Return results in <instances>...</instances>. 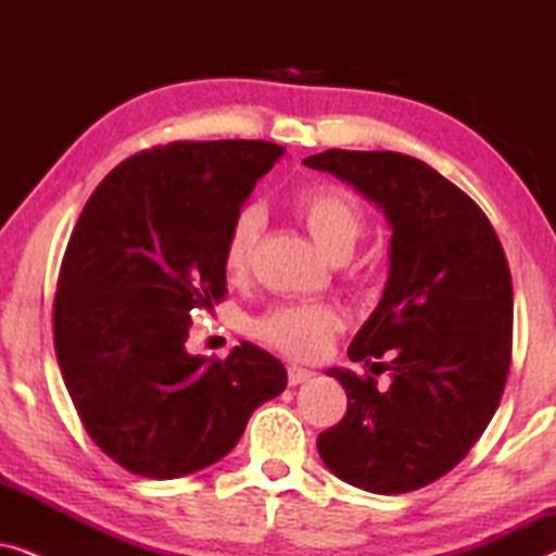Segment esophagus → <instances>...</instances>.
<instances>
[{
    "label": "esophagus",
    "instance_id": "1",
    "mask_svg": "<svg viewBox=\"0 0 556 556\" xmlns=\"http://www.w3.org/2000/svg\"><path fill=\"white\" fill-rule=\"evenodd\" d=\"M314 377V371L311 369H303V367H288V384L291 387H295V384H303V382H308V379Z\"/></svg>",
    "mask_w": 556,
    "mask_h": 556
}]
</instances>
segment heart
<instances>
[{
	"mask_svg": "<svg viewBox=\"0 0 556 556\" xmlns=\"http://www.w3.org/2000/svg\"><path fill=\"white\" fill-rule=\"evenodd\" d=\"M295 215L326 255H349L367 230L359 200L341 187H311L295 194ZM263 230V210L245 204L235 212L223 240V268L230 280H242L253 268L257 240ZM344 316L331 303H280L253 321V333L265 344L295 359H316L329 349Z\"/></svg>",
	"mask_w": 556,
	"mask_h": 556,
	"instance_id": "b5f03b06",
	"label": "heart"
}]
</instances>
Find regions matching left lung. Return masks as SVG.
I'll return each instance as SVG.
<instances>
[{"instance_id": "8db88e82", "label": "left lung", "mask_w": 556, "mask_h": 556, "mask_svg": "<svg viewBox=\"0 0 556 556\" xmlns=\"http://www.w3.org/2000/svg\"><path fill=\"white\" fill-rule=\"evenodd\" d=\"M303 164L344 179L392 227L382 301L349 346L352 362L387 359L392 384L329 369L349 407L318 435V455L356 489H422L466 458L504 394L514 326L504 248L483 210L420 159L329 149Z\"/></svg>"}]
</instances>
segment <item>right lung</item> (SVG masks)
<instances>
[{
    "mask_svg": "<svg viewBox=\"0 0 556 556\" xmlns=\"http://www.w3.org/2000/svg\"><path fill=\"white\" fill-rule=\"evenodd\" d=\"M270 141H172L121 162L80 212L58 276L52 329L65 387L93 443L136 476L169 481L225 458L286 367L242 341L189 354L197 311L225 299L223 240Z\"/></svg>",
    "mask_w": 556,
    "mask_h": 556,
    "instance_id": "obj_1",
    "label": "right lung"
}]
</instances>
